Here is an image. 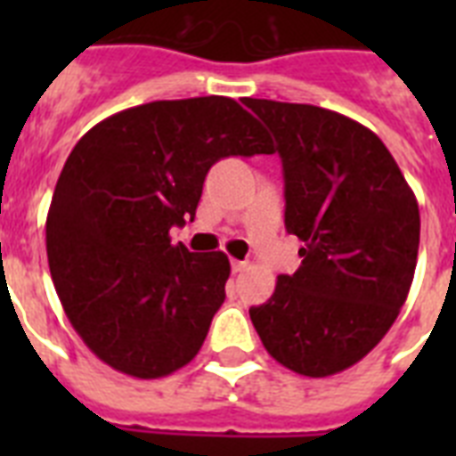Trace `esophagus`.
<instances>
[{"label":"esophagus","instance_id":"esophagus-1","mask_svg":"<svg viewBox=\"0 0 456 456\" xmlns=\"http://www.w3.org/2000/svg\"><path fill=\"white\" fill-rule=\"evenodd\" d=\"M246 267H248L246 260H232V272H243Z\"/></svg>","mask_w":456,"mask_h":456}]
</instances>
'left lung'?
Listing matches in <instances>:
<instances>
[{"label": "left lung", "mask_w": 456, "mask_h": 456, "mask_svg": "<svg viewBox=\"0 0 456 456\" xmlns=\"http://www.w3.org/2000/svg\"><path fill=\"white\" fill-rule=\"evenodd\" d=\"M277 139L286 232L303 263L250 322L296 374L353 367L388 333L419 253V206L395 158L364 125L310 103L243 99Z\"/></svg>", "instance_id": "left-lung-1"}]
</instances>
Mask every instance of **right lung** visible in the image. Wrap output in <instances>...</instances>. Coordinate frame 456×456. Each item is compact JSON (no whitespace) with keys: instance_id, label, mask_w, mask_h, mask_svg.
Here are the masks:
<instances>
[{"instance_id":"add662e5","label":"right lung","mask_w":456,"mask_h":456,"mask_svg":"<svg viewBox=\"0 0 456 456\" xmlns=\"http://www.w3.org/2000/svg\"><path fill=\"white\" fill-rule=\"evenodd\" d=\"M270 153L263 125L227 96L151 102L75 144L46 215V257L85 346L134 379L196 357L224 303L229 257L189 253L170 229L193 220L220 158Z\"/></svg>"}]
</instances>
